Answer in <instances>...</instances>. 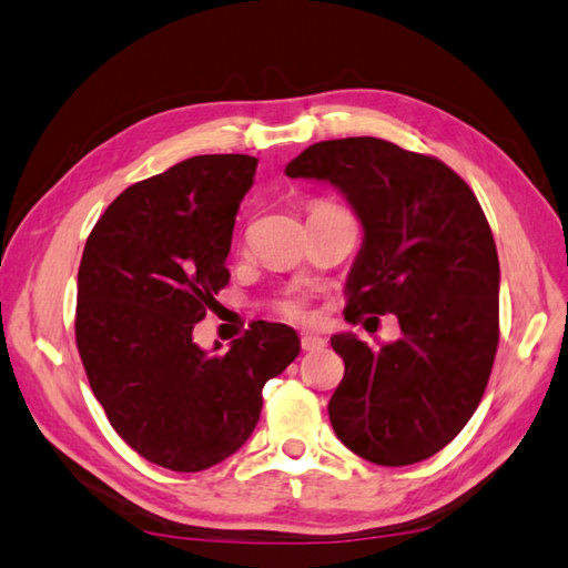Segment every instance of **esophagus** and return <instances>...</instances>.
<instances>
[{
	"label": "esophagus",
	"instance_id": "1",
	"mask_svg": "<svg viewBox=\"0 0 568 568\" xmlns=\"http://www.w3.org/2000/svg\"><path fill=\"white\" fill-rule=\"evenodd\" d=\"M325 339H322L320 335H313V332H305L303 339H300V347H303V352H317L325 347Z\"/></svg>",
	"mask_w": 568,
	"mask_h": 568
}]
</instances>
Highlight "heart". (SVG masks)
Listing matches in <instances>:
<instances>
[{
  "instance_id": "obj_1",
  "label": "heart",
  "mask_w": 568,
  "mask_h": 568,
  "mask_svg": "<svg viewBox=\"0 0 568 568\" xmlns=\"http://www.w3.org/2000/svg\"><path fill=\"white\" fill-rule=\"evenodd\" d=\"M275 310L287 320H305L307 317V303H305V297H300V295H285L281 300H275Z\"/></svg>"
}]
</instances>
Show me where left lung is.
<instances>
[{"instance_id":"1","label":"left lung","mask_w":568,"mask_h":568,"mask_svg":"<svg viewBox=\"0 0 568 568\" xmlns=\"http://www.w3.org/2000/svg\"><path fill=\"white\" fill-rule=\"evenodd\" d=\"M285 174L337 186L362 221L344 317L392 313L402 327L379 349L352 332L329 339L344 359L332 428L376 465L430 458L475 414L499 342V261L480 202L448 164L379 138L315 142Z\"/></svg>"}]
</instances>
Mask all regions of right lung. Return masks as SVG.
Returning <instances> with one entry per match:
<instances>
[{"label":"right lung","mask_w":568,"mask_h":568,"mask_svg":"<svg viewBox=\"0 0 568 568\" xmlns=\"http://www.w3.org/2000/svg\"><path fill=\"white\" fill-rule=\"evenodd\" d=\"M255 166L248 154L189 158L128 186L85 241L78 354L110 426L166 470L199 473L236 453L258 424L265 382L300 354L281 322H251L224 354L192 339L229 285L233 224Z\"/></svg>","instance_id":"right-lung-1"}]
</instances>
